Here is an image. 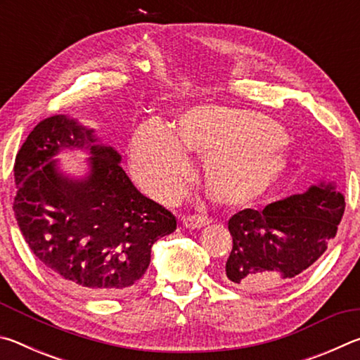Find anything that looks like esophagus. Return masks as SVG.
Wrapping results in <instances>:
<instances>
[{"mask_svg": "<svg viewBox=\"0 0 360 360\" xmlns=\"http://www.w3.org/2000/svg\"><path fill=\"white\" fill-rule=\"evenodd\" d=\"M181 222L186 229L195 230V229H202V227H205V225H208L210 221L203 216H184V217H181Z\"/></svg>", "mask_w": 360, "mask_h": 360, "instance_id": "34e87169", "label": "esophagus"}]
</instances>
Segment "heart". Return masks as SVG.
I'll list each match as a JSON object with an SVG mask.
<instances>
[{
  "mask_svg": "<svg viewBox=\"0 0 360 360\" xmlns=\"http://www.w3.org/2000/svg\"><path fill=\"white\" fill-rule=\"evenodd\" d=\"M285 133L262 115L222 106L187 109L173 133L144 122L130 139V168L138 186L157 200H172L184 187L191 163L203 158L202 182L212 203L241 208L265 195L289 168Z\"/></svg>",
  "mask_w": 360,
  "mask_h": 360,
  "instance_id": "heart-1",
  "label": "heart"
}]
</instances>
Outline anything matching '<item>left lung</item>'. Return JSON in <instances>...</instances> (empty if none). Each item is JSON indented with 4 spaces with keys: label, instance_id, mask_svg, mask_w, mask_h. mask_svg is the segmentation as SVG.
<instances>
[{
    "label": "left lung",
    "instance_id": "8db88e82",
    "mask_svg": "<svg viewBox=\"0 0 360 360\" xmlns=\"http://www.w3.org/2000/svg\"><path fill=\"white\" fill-rule=\"evenodd\" d=\"M343 212L345 195L326 181L264 210L236 212L229 221L233 248L222 279L231 288L264 292L302 276L335 238Z\"/></svg>",
    "mask_w": 360,
    "mask_h": 360
}]
</instances>
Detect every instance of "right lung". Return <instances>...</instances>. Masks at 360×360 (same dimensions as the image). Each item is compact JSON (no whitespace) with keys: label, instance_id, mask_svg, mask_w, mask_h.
<instances>
[{"label":"right lung","instance_id":"right-lung-1","mask_svg":"<svg viewBox=\"0 0 360 360\" xmlns=\"http://www.w3.org/2000/svg\"><path fill=\"white\" fill-rule=\"evenodd\" d=\"M63 150L87 151L86 173L66 174ZM122 157L94 129L66 114L41 120L15 157L14 212L27 245L60 281L89 297L136 288L154 243L176 217L138 191Z\"/></svg>","mask_w":360,"mask_h":360}]
</instances>
